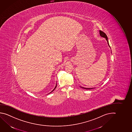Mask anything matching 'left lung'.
<instances>
[{
    "label": "left lung",
    "instance_id": "left-lung-1",
    "mask_svg": "<svg viewBox=\"0 0 132 132\" xmlns=\"http://www.w3.org/2000/svg\"><path fill=\"white\" fill-rule=\"evenodd\" d=\"M100 35H101L102 37H104V38H105L106 39V41H108V44H109V43H108V37H107L106 35L105 34V33L103 31H101V30H100ZM81 87L83 88V89H91V88H86L82 87Z\"/></svg>",
    "mask_w": 132,
    "mask_h": 132
}]
</instances>
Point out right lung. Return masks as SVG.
Returning a JSON list of instances; mask_svg holds the SVG:
<instances>
[{
	"mask_svg": "<svg viewBox=\"0 0 132 132\" xmlns=\"http://www.w3.org/2000/svg\"><path fill=\"white\" fill-rule=\"evenodd\" d=\"M56 87H57V85H56V87H55V88H54V89H53V91H53V90H54V89H55V88H56Z\"/></svg>",
	"mask_w": 132,
	"mask_h": 132,
	"instance_id": "obj_1",
	"label": "right lung"
}]
</instances>
